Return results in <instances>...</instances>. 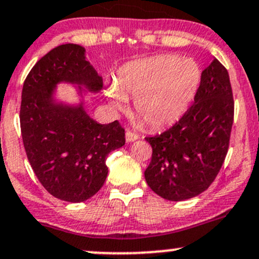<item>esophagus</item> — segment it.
Wrapping results in <instances>:
<instances>
[{
	"instance_id": "1",
	"label": "esophagus",
	"mask_w": 259,
	"mask_h": 259,
	"mask_svg": "<svg viewBox=\"0 0 259 259\" xmlns=\"http://www.w3.org/2000/svg\"><path fill=\"white\" fill-rule=\"evenodd\" d=\"M138 139H139L138 135L132 132H126V134H125V140H126V143H133V141L138 140Z\"/></svg>"
}]
</instances>
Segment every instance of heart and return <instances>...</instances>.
<instances>
[{
    "label": "heart",
    "mask_w": 259,
    "mask_h": 259,
    "mask_svg": "<svg viewBox=\"0 0 259 259\" xmlns=\"http://www.w3.org/2000/svg\"><path fill=\"white\" fill-rule=\"evenodd\" d=\"M200 81L201 69L194 59L162 54L122 67L115 87L105 94L119 111L126 110L127 99H134L135 113L154 129H162L186 113Z\"/></svg>",
    "instance_id": "heart-1"
}]
</instances>
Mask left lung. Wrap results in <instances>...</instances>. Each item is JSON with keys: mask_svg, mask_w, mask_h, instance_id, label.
Wrapping results in <instances>:
<instances>
[{"mask_svg": "<svg viewBox=\"0 0 259 259\" xmlns=\"http://www.w3.org/2000/svg\"><path fill=\"white\" fill-rule=\"evenodd\" d=\"M233 107L228 72L214 58L201 73L194 105L172 127L145 138L152 156L144 175L155 194L184 201L208 189L227 154Z\"/></svg>", "mask_w": 259, "mask_h": 259, "instance_id": "left-lung-1", "label": "left lung"}]
</instances>
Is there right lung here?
<instances>
[{"instance_id": "obj_1", "label": "right lung", "mask_w": 259, "mask_h": 259, "mask_svg": "<svg viewBox=\"0 0 259 259\" xmlns=\"http://www.w3.org/2000/svg\"><path fill=\"white\" fill-rule=\"evenodd\" d=\"M59 83L75 87L77 102L59 99ZM102 88V75L87 61L85 48L73 43L48 52L24 80L20 111L24 150L43 187L62 201L83 202L97 194L108 176L109 152L125 144L118 121L99 124L84 108L85 95Z\"/></svg>"}]
</instances>
